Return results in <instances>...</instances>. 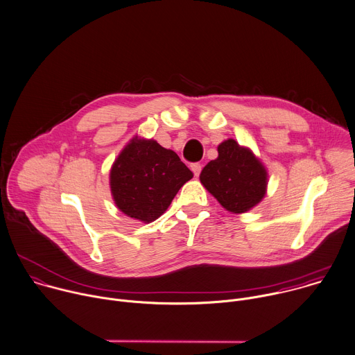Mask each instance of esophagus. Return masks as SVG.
I'll return each instance as SVG.
<instances>
[{
  "mask_svg": "<svg viewBox=\"0 0 355 355\" xmlns=\"http://www.w3.org/2000/svg\"><path fill=\"white\" fill-rule=\"evenodd\" d=\"M201 169H202V165H201V164H198V162H196V164H193V165H191V171L194 172V175H196V176H200Z\"/></svg>",
  "mask_w": 355,
  "mask_h": 355,
  "instance_id": "esophagus-1",
  "label": "esophagus"
}]
</instances>
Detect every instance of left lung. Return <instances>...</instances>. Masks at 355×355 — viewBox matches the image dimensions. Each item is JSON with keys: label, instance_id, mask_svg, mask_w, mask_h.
Wrapping results in <instances>:
<instances>
[{"label": "left lung", "instance_id": "1", "mask_svg": "<svg viewBox=\"0 0 355 355\" xmlns=\"http://www.w3.org/2000/svg\"><path fill=\"white\" fill-rule=\"evenodd\" d=\"M218 158L200 175L204 187L219 204L234 214L257 205L266 191V171L254 154L233 139L218 146Z\"/></svg>", "mask_w": 355, "mask_h": 355}]
</instances>
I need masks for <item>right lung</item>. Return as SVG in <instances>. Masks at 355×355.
Here are the masks:
<instances>
[{"mask_svg": "<svg viewBox=\"0 0 355 355\" xmlns=\"http://www.w3.org/2000/svg\"><path fill=\"white\" fill-rule=\"evenodd\" d=\"M193 172L172 150L154 140L133 139L111 169V191L116 207L130 218L158 219Z\"/></svg>", "mask_w": 355, "mask_h": 355, "instance_id": "add662e5", "label": "right lung"}]
</instances>
